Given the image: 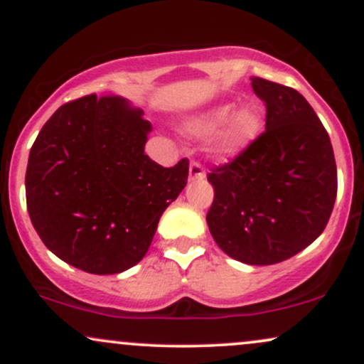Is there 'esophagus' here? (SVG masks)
<instances>
[{
	"label": "esophagus",
	"mask_w": 364,
	"mask_h": 364,
	"mask_svg": "<svg viewBox=\"0 0 364 364\" xmlns=\"http://www.w3.org/2000/svg\"><path fill=\"white\" fill-rule=\"evenodd\" d=\"M205 178V171L200 161H191L190 162V179L191 181H200V179Z\"/></svg>",
	"instance_id": "34e87169"
}]
</instances>
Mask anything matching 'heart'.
Masks as SVG:
<instances>
[{
  "instance_id": "1",
  "label": "heart",
  "mask_w": 364,
  "mask_h": 364,
  "mask_svg": "<svg viewBox=\"0 0 364 364\" xmlns=\"http://www.w3.org/2000/svg\"><path fill=\"white\" fill-rule=\"evenodd\" d=\"M262 128L263 112L258 104H246L236 111L231 102L217 104L185 123V133L193 139H208L217 132L212 140V152L220 159L243 152L260 135Z\"/></svg>"
}]
</instances>
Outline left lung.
I'll use <instances>...</instances> for the list:
<instances>
[{"mask_svg": "<svg viewBox=\"0 0 364 364\" xmlns=\"http://www.w3.org/2000/svg\"><path fill=\"white\" fill-rule=\"evenodd\" d=\"M265 102V132L207 174L214 202L207 224L225 255L250 265L294 257L323 232L337 196L327 129L298 90L252 78Z\"/></svg>", "mask_w": 364, "mask_h": 364, "instance_id": "obj_1", "label": "left lung"}]
</instances>
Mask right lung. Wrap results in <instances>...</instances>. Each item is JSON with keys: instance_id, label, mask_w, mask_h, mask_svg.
<instances>
[{"instance_id": "obj_1", "label": "right lung", "mask_w": 364, "mask_h": 364, "mask_svg": "<svg viewBox=\"0 0 364 364\" xmlns=\"http://www.w3.org/2000/svg\"><path fill=\"white\" fill-rule=\"evenodd\" d=\"M141 114L119 95H85L63 104L31 149L32 224L58 258L83 272L136 265L186 186L188 159L162 168L144 152L152 124Z\"/></svg>"}]
</instances>
